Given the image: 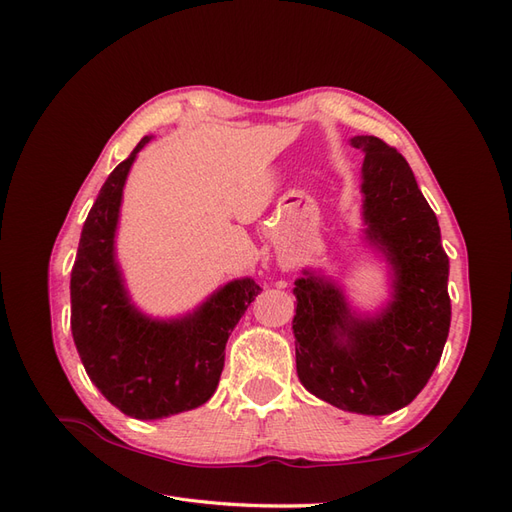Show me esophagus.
Returning <instances> with one entry per match:
<instances>
[{
    "label": "esophagus",
    "instance_id": "esophagus-1",
    "mask_svg": "<svg viewBox=\"0 0 512 512\" xmlns=\"http://www.w3.org/2000/svg\"><path fill=\"white\" fill-rule=\"evenodd\" d=\"M282 267H284V269H288V267H290V265H282Z\"/></svg>",
    "mask_w": 512,
    "mask_h": 512
}]
</instances>
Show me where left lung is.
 <instances>
[{
  "label": "left lung",
  "instance_id": "left-lung-1",
  "mask_svg": "<svg viewBox=\"0 0 512 512\" xmlns=\"http://www.w3.org/2000/svg\"><path fill=\"white\" fill-rule=\"evenodd\" d=\"M350 143L365 153V239L391 265V301L380 314L361 316L335 282L303 271L292 290L297 374L335 408L382 416L408 406L440 363L451 327L448 256L404 156L376 136Z\"/></svg>",
  "mask_w": 512,
  "mask_h": 512
}]
</instances>
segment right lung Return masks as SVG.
I'll list each match as a JSON object with an SVG mask.
<instances>
[{"mask_svg": "<svg viewBox=\"0 0 512 512\" xmlns=\"http://www.w3.org/2000/svg\"><path fill=\"white\" fill-rule=\"evenodd\" d=\"M145 136L108 179L83 224L70 277V329L89 380L115 408L153 421L194 410L218 389L226 342L262 290L252 277L215 290L192 314L158 320L130 301L115 258L119 207Z\"/></svg>", "mask_w": 512, "mask_h": 512, "instance_id": "obj_1", "label": "right lung"}]
</instances>
